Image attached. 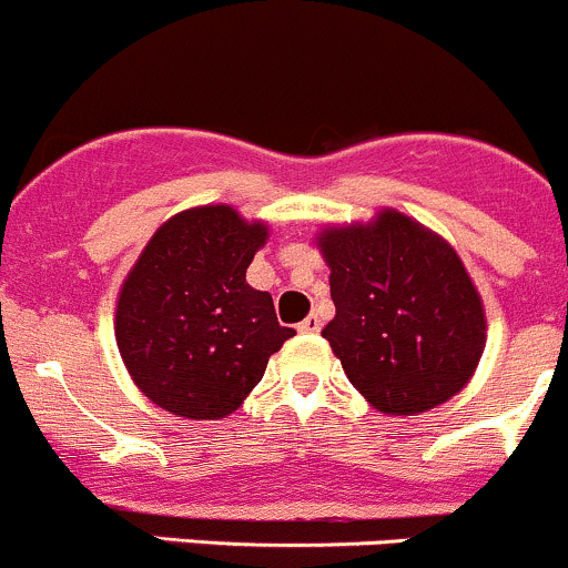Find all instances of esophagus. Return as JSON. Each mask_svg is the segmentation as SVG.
Listing matches in <instances>:
<instances>
[{"mask_svg":"<svg viewBox=\"0 0 568 568\" xmlns=\"http://www.w3.org/2000/svg\"><path fill=\"white\" fill-rule=\"evenodd\" d=\"M298 328H301V332H306V334H317L323 328V321L317 315H310L304 323H301Z\"/></svg>","mask_w":568,"mask_h":568,"instance_id":"obj_1","label":"esophagus"}]
</instances>
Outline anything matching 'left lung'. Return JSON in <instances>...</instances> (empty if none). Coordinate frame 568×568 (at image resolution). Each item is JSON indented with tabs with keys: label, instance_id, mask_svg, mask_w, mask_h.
I'll use <instances>...</instances> for the list:
<instances>
[{
	"label": "left lung",
	"instance_id": "obj_1",
	"mask_svg": "<svg viewBox=\"0 0 568 568\" xmlns=\"http://www.w3.org/2000/svg\"><path fill=\"white\" fill-rule=\"evenodd\" d=\"M317 245L337 310L323 337L351 385L390 415L460 393L485 348L483 301L460 256L393 209L376 223L326 229Z\"/></svg>",
	"mask_w": 568,
	"mask_h": 568
}]
</instances>
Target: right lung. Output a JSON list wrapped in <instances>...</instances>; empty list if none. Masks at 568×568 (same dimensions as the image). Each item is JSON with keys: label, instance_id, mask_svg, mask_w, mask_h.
<instances>
[{"label": "right lung", "instance_id": "1", "mask_svg": "<svg viewBox=\"0 0 568 568\" xmlns=\"http://www.w3.org/2000/svg\"><path fill=\"white\" fill-rule=\"evenodd\" d=\"M267 240L231 206L166 220L116 304V345L139 390L181 418H223L262 382L267 359L295 334L270 293L245 281Z\"/></svg>", "mask_w": 568, "mask_h": 568}]
</instances>
